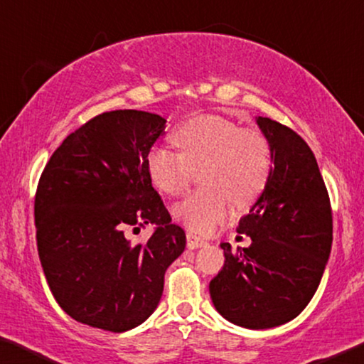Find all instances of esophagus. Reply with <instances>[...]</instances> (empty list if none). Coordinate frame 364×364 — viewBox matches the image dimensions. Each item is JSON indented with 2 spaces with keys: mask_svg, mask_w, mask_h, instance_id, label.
<instances>
[{
  "mask_svg": "<svg viewBox=\"0 0 364 364\" xmlns=\"http://www.w3.org/2000/svg\"><path fill=\"white\" fill-rule=\"evenodd\" d=\"M186 242H188V248H200L204 245H208V240H204V238L198 237L196 234H193V232H186Z\"/></svg>",
  "mask_w": 364,
  "mask_h": 364,
  "instance_id": "1",
  "label": "esophagus"
}]
</instances>
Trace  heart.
Returning a JSON list of instances; mask_svg holds the SVG:
<instances>
[{"label": "heart", "mask_w": 364, "mask_h": 364, "mask_svg": "<svg viewBox=\"0 0 364 364\" xmlns=\"http://www.w3.org/2000/svg\"><path fill=\"white\" fill-rule=\"evenodd\" d=\"M181 151L156 147L149 154L151 181L161 191L180 196L200 170L205 188L180 200L173 214L199 234H209L238 205H248L267 188L273 170L271 145L258 129L220 116L194 117L173 134Z\"/></svg>", "instance_id": "obj_1"}]
</instances>
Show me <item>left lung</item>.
Instances as JSON below:
<instances>
[{
  "instance_id": "obj_1",
  "label": "left lung",
  "mask_w": 364,
  "mask_h": 364,
  "mask_svg": "<svg viewBox=\"0 0 364 364\" xmlns=\"http://www.w3.org/2000/svg\"><path fill=\"white\" fill-rule=\"evenodd\" d=\"M257 124L271 145L267 188L238 222L248 248L222 243L225 263L210 281L217 312L245 328L299 316L321 284L332 248V205L317 160L299 134L268 117Z\"/></svg>"
}]
</instances>
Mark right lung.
I'll list each match as a JSON object with an SVG mask.
<instances>
[{"instance_id":"obj_1","label":"right lung","mask_w":364,"mask_h":364,"mask_svg":"<svg viewBox=\"0 0 364 364\" xmlns=\"http://www.w3.org/2000/svg\"><path fill=\"white\" fill-rule=\"evenodd\" d=\"M165 119L102 112L63 140L43 168L34 200L37 250L53 297L77 322L126 332L159 306L165 271L186 235L151 186L150 149ZM159 225L147 242L130 231Z\"/></svg>"}]
</instances>
